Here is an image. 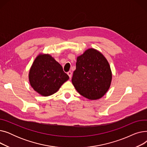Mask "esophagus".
Instances as JSON below:
<instances>
[{
	"label": "esophagus",
	"mask_w": 147,
	"mask_h": 147,
	"mask_svg": "<svg viewBox=\"0 0 147 147\" xmlns=\"http://www.w3.org/2000/svg\"><path fill=\"white\" fill-rule=\"evenodd\" d=\"M67 74L68 75V76H69V78L71 79V76H72V73H71V71H68V72H67Z\"/></svg>",
	"instance_id": "1"
}]
</instances>
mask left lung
Masks as SVG:
<instances>
[{
  "instance_id": "obj_1",
  "label": "left lung",
  "mask_w": 147,
  "mask_h": 147,
  "mask_svg": "<svg viewBox=\"0 0 147 147\" xmlns=\"http://www.w3.org/2000/svg\"><path fill=\"white\" fill-rule=\"evenodd\" d=\"M111 80L109 62L98 51L88 49L77 58L71 81L83 96L90 100L102 98L109 89Z\"/></svg>"
}]
</instances>
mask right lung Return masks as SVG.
Masks as SVG:
<instances>
[{
    "mask_svg": "<svg viewBox=\"0 0 147 147\" xmlns=\"http://www.w3.org/2000/svg\"><path fill=\"white\" fill-rule=\"evenodd\" d=\"M30 85L40 95L48 96L56 93L69 79L62 66L49 54H39L30 68Z\"/></svg>",
    "mask_w": 147,
    "mask_h": 147,
    "instance_id": "obj_1",
    "label": "right lung"
}]
</instances>
